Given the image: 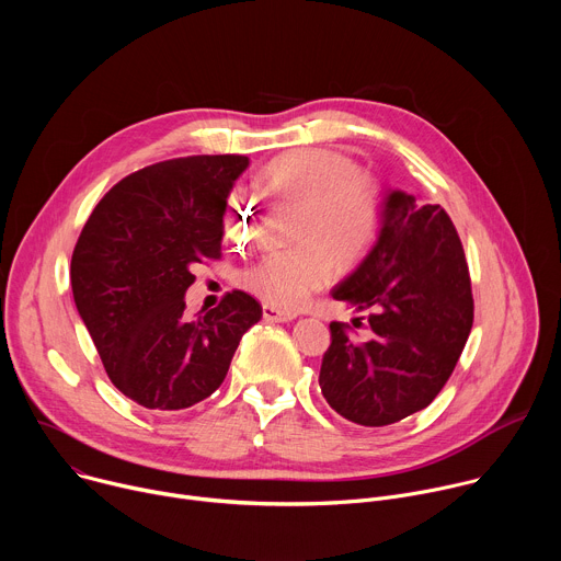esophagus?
<instances>
[{"mask_svg":"<svg viewBox=\"0 0 561 561\" xmlns=\"http://www.w3.org/2000/svg\"><path fill=\"white\" fill-rule=\"evenodd\" d=\"M262 312H264V322H271V324H284V322H293V319L297 317L295 312H286V310H279V308H275V306H268V304H264Z\"/></svg>","mask_w":561,"mask_h":561,"instance_id":"34e87169","label":"esophagus"}]
</instances>
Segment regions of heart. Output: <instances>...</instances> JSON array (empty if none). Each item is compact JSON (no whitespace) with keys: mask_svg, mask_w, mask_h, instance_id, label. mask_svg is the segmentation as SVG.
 Returning a JSON list of instances; mask_svg holds the SVG:
<instances>
[{"mask_svg":"<svg viewBox=\"0 0 561 561\" xmlns=\"http://www.w3.org/2000/svg\"><path fill=\"white\" fill-rule=\"evenodd\" d=\"M262 182L275 199L299 204L295 239L301 244L264 253L239 271L237 284L268 306L295 310L331 279V256L337 266L351 268L373 249L381 228V197L348 154L327 148L275 157L262 171ZM255 221L253 197L232 188L221 215L226 237L244 247Z\"/></svg>","mask_w":561,"mask_h":561,"instance_id":"1","label":"heart"}]
</instances>
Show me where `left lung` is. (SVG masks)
I'll return each mask as SVG.
<instances>
[{
    "label": "left lung",
    "mask_w": 561,
    "mask_h": 561,
    "mask_svg": "<svg viewBox=\"0 0 561 561\" xmlns=\"http://www.w3.org/2000/svg\"><path fill=\"white\" fill-rule=\"evenodd\" d=\"M381 208L373 249L331 293L368 314L370 340L359 342L346 324L333 322L319 370L331 409L373 428L426 409L472 329L468 266L444 208L390 188Z\"/></svg>",
    "instance_id": "left-lung-1"
}]
</instances>
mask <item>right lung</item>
<instances>
[{"label": "right lung", "instance_id": "add662e5", "mask_svg": "<svg viewBox=\"0 0 561 561\" xmlns=\"http://www.w3.org/2000/svg\"><path fill=\"white\" fill-rule=\"evenodd\" d=\"M244 154H195L146 167L91 213L70 260L75 306L111 381L150 411H182L224 381L242 335L262 319L244 290L188 319L193 268L217 260L224 204Z\"/></svg>", "mask_w": 561, "mask_h": 561}]
</instances>
